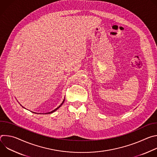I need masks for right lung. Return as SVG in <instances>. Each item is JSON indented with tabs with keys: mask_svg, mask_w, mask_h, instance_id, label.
<instances>
[{
	"mask_svg": "<svg viewBox=\"0 0 157 157\" xmlns=\"http://www.w3.org/2000/svg\"><path fill=\"white\" fill-rule=\"evenodd\" d=\"M64 100H63V102H62V104H61V105H59V107H57V108H56V109H55V110H53V111H51V112H49V113H46V114H51V113H53V112H55V110H57V109H58V108H59V107H60V106H61V105H62V104H63V102H64Z\"/></svg>",
	"mask_w": 157,
	"mask_h": 157,
	"instance_id": "right-lung-1",
	"label": "right lung"
}]
</instances>
